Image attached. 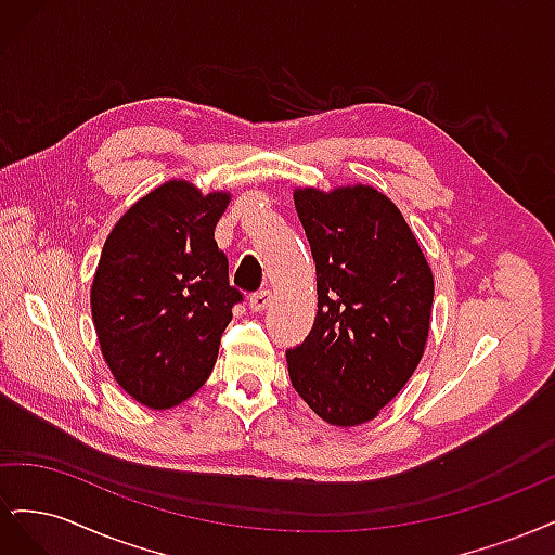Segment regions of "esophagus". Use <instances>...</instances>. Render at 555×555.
<instances>
[{"instance_id": "esophagus-1", "label": "esophagus", "mask_w": 555, "mask_h": 555, "mask_svg": "<svg viewBox=\"0 0 555 555\" xmlns=\"http://www.w3.org/2000/svg\"><path fill=\"white\" fill-rule=\"evenodd\" d=\"M271 304H273V294L268 292V289H261V292L249 296V308H251V312H263Z\"/></svg>"}]
</instances>
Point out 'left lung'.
<instances>
[{"label":"left lung","instance_id":"8db88e82","mask_svg":"<svg viewBox=\"0 0 555 555\" xmlns=\"http://www.w3.org/2000/svg\"><path fill=\"white\" fill-rule=\"evenodd\" d=\"M317 266V317L289 377L333 426L371 422L424 357L433 273L405 217L367 184L294 192Z\"/></svg>","mask_w":555,"mask_h":555}]
</instances>
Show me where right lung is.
Returning <instances> with one entry per match:
<instances>
[{"label":"right lung","instance_id":"obj_1","mask_svg":"<svg viewBox=\"0 0 555 555\" xmlns=\"http://www.w3.org/2000/svg\"><path fill=\"white\" fill-rule=\"evenodd\" d=\"M231 194L169 180L133 204L104 243L90 306L115 382L150 410H169L210 377L231 308L229 261L215 227Z\"/></svg>","mask_w":555,"mask_h":555}]
</instances>
